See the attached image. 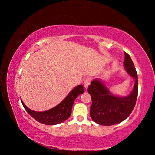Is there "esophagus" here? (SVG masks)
<instances>
[{
    "mask_svg": "<svg viewBox=\"0 0 155 155\" xmlns=\"http://www.w3.org/2000/svg\"><path fill=\"white\" fill-rule=\"evenodd\" d=\"M91 78L90 77H87L84 81V86H85V89H87L88 85H90V83H91Z\"/></svg>",
    "mask_w": 155,
    "mask_h": 155,
    "instance_id": "1",
    "label": "esophagus"
}]
</instances>
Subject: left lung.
<instances>
[{
    "mask_svg": "<svg viewBox=\"0 0 155 155\" xmlns=\"http://www.w3.org/2000/svg\"><path fill=\"white\" fill-rule=\"evenodd\" d=\"M124 64L127 72L135 78L134 88L129 96H114L100 80H94L87 91L92 104L90 116L94 122L103 126H111L124 121L129 116L135 106L138 94V78L135 65L129 54L125 52Z\"/></svg>",
    "mask_w": 155,
    "mask_h": 155,
    "instance_id": "1",
    "label": "left lung"
}]
</instances>
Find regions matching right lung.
<instances>
[{
    "label": "right lung",
    "mask_w": 155,
    "mask_h": 155,
    "mask_svg": "<svg viewBox=\"0 0 155 155\" xmlns=\"http://www.w3.org/2000/svg\"><path fill=\"white\" fill-rule=\"evenodd\" d=\"M83 86L82 85H78L70 91L66 98L58 105L48 111L43 112L34 111L33 110H31L27 107H26L22 100H21V102L28 114L37 121L44 124L54 125L63 122L70 116L75 99L79 94H83Z\"/></svg>",
    "instance_id": "obj_1"
}]
</instances>
